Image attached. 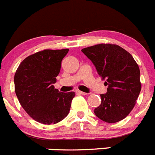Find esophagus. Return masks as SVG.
<instances>
[{
    "instance_id": "1",
    "label": "esophagus",
    "mask_w": 155,
    "mask_h": 155,
    "mask_svg": "<svg viewBox=\"0 0 155 155\" xmlns=\"http://www.w3.org/2000/svg\"><path fill=\"white\" fill-rule=\"evenodd\" d=\"M76 92L78 93V94H84V95H85V94H87V93L84 92V91H80V90H77Z\"/></svg>"
}]
</instances>
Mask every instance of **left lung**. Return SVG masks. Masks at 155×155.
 <instances>
[{"instance_id": "1", "label": "left lung", "mask_w": 155, "mask_h": 155, "mask_svg": "<svg viewBox=\"0 0 155 155\" xmlns=\"http://www.w3.org/2000/svg\"><path fill=\"white\" fill-rule=\"evenodd\" d=\"M81 51L108 85L107 92L100 94L102 103L94 109L95 116L109 124L124 120L133 110L141 90L138 64L118 45L102 43Z\"/></svg>"}]
</instances>
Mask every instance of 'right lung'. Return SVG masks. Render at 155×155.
Listing matches in <instances>:
<instances>
[{
	"mask_svg": "<svg viewBox=\"0 0 155 155\" xmlns=\"http://www.w3.org/2000/svg\"><path fill=\"white\" fill-rule=\"evenodd\" d=\"M68 51L69 49L37 52L23 60L15 72L18 99L25 111L40 124H57L70 112L75 93L60 92L53 85Z\"/></svg>",
	"mask_w": 155,
	"mask_h": 155,
	"instance_id": "1",
	"label": "right lung"
}]
</instances>
